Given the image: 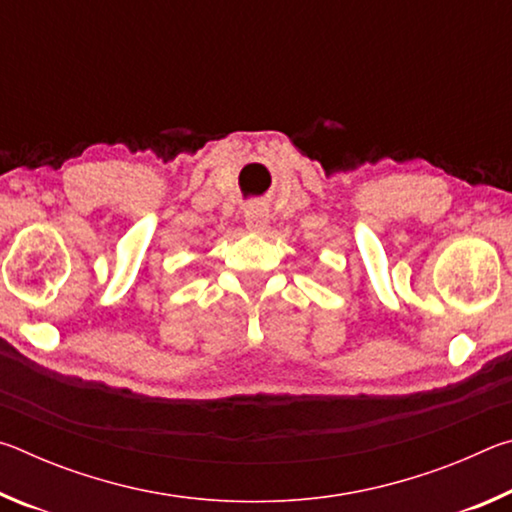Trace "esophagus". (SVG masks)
I'll use <instances>...</instances> for the list:
<instances>
[{
  "instance_id": "esophagus-1",
  "label": "esophagus",
  "mask_w": 512,
  "mask_h": 512,
  "mask_svg": "<svg viewBox=\"0 0 512 512\" xmlns=\"http://www.w3.org/2000/svg\"><path fill=\"white\" fill-rule=\"evenodd\" d=\"M268 223V210L262 203H250L246 207V230L262 232Z\"/></svg>"
}]
</instances>
